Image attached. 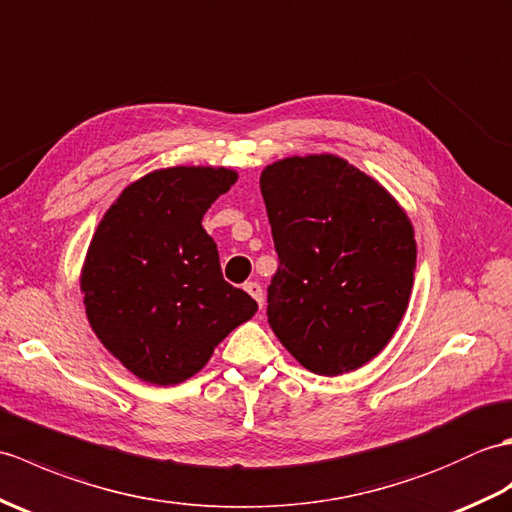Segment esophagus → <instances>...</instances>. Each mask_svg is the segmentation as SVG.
<instances>
[{
  "instance_id": "34e87169",
  "label": "esophagus",
  "mask_w": 512,
  "mask_h": 512,
  "mask_svg": "<svg viewBox=\"0 0 512 512\" xmlns=\"http://www.w3.org/2000/svg\"><path fill=\"white\" fill-rule=\"evenodd\" d=\"M243 289H245L249 295H252V298L258 302L260 309H263V287H260L258 282H245Z\"/></svg>"
}]
</instances>
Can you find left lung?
Listing matches in <instances>:
<instances>
[{"label": "left lung", "instance_id": "left-lung-1", "mask_svg": "<svg viewBox=\"0 0 512 512\" xmlns=\"http://www.w3.org/2000/svg\"><path fill=\"white\" fill-rule=\"evenodd\" d=\"M260 192L280 260L267 289L271 331L315 374L361 368L410 304L412 221L377 179L328 153L269 164Z\"/></svg>", "mask_w": 512, "mask_h": 512}]
</instances>
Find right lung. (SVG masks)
Returning <instances> with one entry per match:
<instances>
[{"instance_id":"right-lung-1","label":"right lung","mask_w":512,"mask_h":512,"mask_svg":"<svg viewBox=\"0 0 512 512\" xmlns=\"http://www.w3.org/2000/svg\"><path fill=\"white\" fill-rule=\"evenodd\" d=\"M236 179L223 166L153 170L122 190L89 243L81 271L87 320L146 383L190 379L258 311L223 280L217 243L201 225Z\"/></svg>"}]
</instances>
